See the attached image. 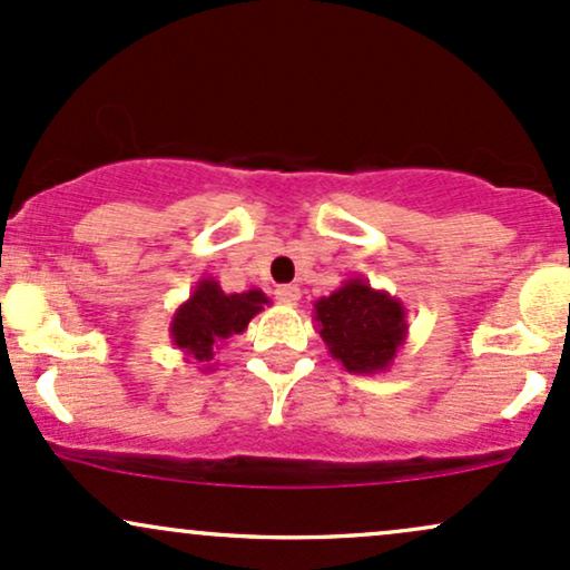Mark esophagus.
I'll use <instances>...</instances> for the list:
<instances>
[{
	"mask_svg": "<svg viewBox=\"0 0 570 570\" xmlns=\"http://www.w3.org/2000/svg\"><path fill=\"white\" fill-rule=\"evenodd\" d=\"M276 297L281 299V303L294 305V303H297V299H299V286H297V284H284V286H278Z\"/></svg>",
	"mask_w": 570,
	"mask_h": 570,
	"instance_id": "esophagus-1",
	"label": "esophagus"
}]
</instances>
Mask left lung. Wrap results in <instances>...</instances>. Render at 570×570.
<instances>
[{"label":"left lung","mask_w":570,"mask_h":570,"mask_svg":"<svg viewBox=\"0 0 570 570\" xmlns=\"http://www.w3.org/2000/svg\"><path fill=\"white\" fill-rule=\"evenodd\" d=\"M313 322L343 370L356 375L385 372L407 340V311L385 289L348 278L330 297L313 303Z\"/></svg>","instance_id":"left-lung-1"}]
</instances>
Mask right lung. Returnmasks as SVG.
I'll return each mask as SVG.
<instances>
[{
    "label": "right lung",
    "mask_w": 570,
    "mask_h": 570,
    "mask_svg": "<svg viewBox=\"0 0 570 570\" xmlns=\"http://www.w3.org/2000/svg\"><path fill=\"white\" fill-rule=\"evenodd\" d=\"M265 305H271V297L263 289L227 294L217 278H200L185 303L176 307L168 326L171 343L185 353L187 362L198 364L200 372H212L217 351L233 335H240Z\"/></svg>",
    "instance_id": "1"
}]
</instances>
